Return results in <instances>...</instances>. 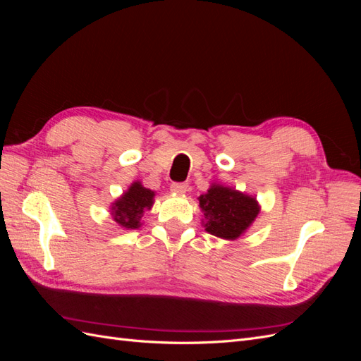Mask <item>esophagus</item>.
<instances>
[{
  "mask_svg": "<svg viewBox=\"0 0 361 361\" xmlns=\"http://www.w3.org/2000/svg\"><path fill=\"white\" fill-rule=\"evenodd\" d=\"M170 190H171L173 192L183 194V192L188 191V185L183 183V182H173V183L170 185Z\"/></svg>",
  "mask_w": 361,
  "mask_h": 361,
  "instance_id": "34e87169",
  "label": "esophagus"
}]
</instances>
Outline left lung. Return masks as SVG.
Segmentation results:
<instances>
[{"instance_id": "obj_1", "label": "left lung", "mask_w": 361, "mask_h": 361, "mask_svg": "<svg viewBox=\"0 0 361 361\" xmlns=\"http://www.w3.org/2000/svg\"><path fill=\"white\" fill-rule=\"evenodd\" d=\"M199 202L206 232L223 239L241 236L259 214L256 199L221 185H212Z\"/></svg>"}]
</instances>
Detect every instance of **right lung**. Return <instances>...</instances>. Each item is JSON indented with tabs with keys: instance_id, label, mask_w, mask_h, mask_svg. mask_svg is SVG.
<instances>
[{
	"instance_id": "obj_1",
	"label": "right lung",
	"mask_w": 361,
	"mask_h": 361,
	"mask_svg": "<svg viewBox=\"0 0 361 361\" xmlns=\"http://www.w3.org/2000/svg\"><path fill=\"white\" fill-rule=\"evenodd\" d=\"M155 192L145 188L140 182H134L130 188L111 207L114 221L125 228H137L141 218L154 204Z\"/></svg>"
}]
</instances>
